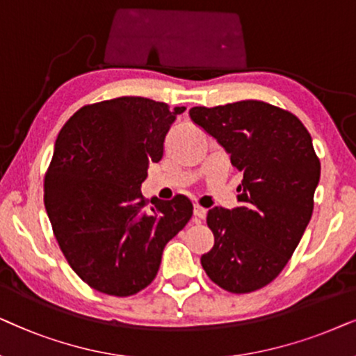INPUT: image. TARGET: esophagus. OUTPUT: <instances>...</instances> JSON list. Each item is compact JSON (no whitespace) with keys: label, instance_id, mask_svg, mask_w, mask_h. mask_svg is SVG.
Segmentation results:
<instances>
[{"label":"esophagus","instance_id":"obj_1","mask_svg":"<svg viewBox=\"0 0 356 356\" xmlns=\"http://www.w3.org/2000/svg\"><path fill=\"white\" fill-rule=\"evenodd\" d=\"M193 216H195V221H200L207 216V208H203L200 205L193 207Z\"/></svg>","mask_w":356,"mask_h":356}]
</instances>
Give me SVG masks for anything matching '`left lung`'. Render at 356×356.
Instances as JSON below:
<instances>
[{
    "label": "left lung",
    "instance_id": "1",
    "mask_svg": "<svg viewBox=\"0 0 356 356\" xmlns=\"http://www.w3.org/2000/svg\"><path fill=\"white\" fill-rule=\"evenodd\" d=\"M188 113L244 174L239 207L208 211L215 245L202 255V267L229 293L260 290L285 268L311 220L321 163L309 131L291 112L262 101Z\"/></svg>",
    "mask_w": 356,
    "mask_h": 356
}]
</instances>
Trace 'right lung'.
<instances>
[{"mask_svg":"<svg viewBox=\"0 0 356 356\" xmlns=\"http://www.w3.org/2000/svg\"><path fill=\"white\" fill-rule=\"evenodd\" d=\"M186 107L123 96L79 108L55 141L44 181L51 229L70 267L94 290L131 296L158 273L165 244L192 218L186 195L153 198L141 184Z\"/></svg>","mask_w":356,"mask_h":356,"instance_id":"right-lung-1","label":"right lung"}]
</instances>
